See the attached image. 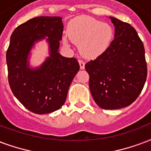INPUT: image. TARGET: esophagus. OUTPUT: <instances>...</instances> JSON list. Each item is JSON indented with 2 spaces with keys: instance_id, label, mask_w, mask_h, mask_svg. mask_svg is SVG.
Listing matches in <instances>:
<instances>
[{
  "instance_id": "1",
  "label": "esophagus",
  "mask_w": 151,
  "mask_h": 151,
  "mask_svg": "<svg viewBox=\"0 0 151 151\" xmlns=\"http://www.w3.org/2000/svg\"><path fill=\"white\" fill-rule=\"evenodd\" d=\"M78 63H79L81 69V70H84V69H85V64H86V63H84L82 60H78Z\"/></svg>"
}]
</instances>
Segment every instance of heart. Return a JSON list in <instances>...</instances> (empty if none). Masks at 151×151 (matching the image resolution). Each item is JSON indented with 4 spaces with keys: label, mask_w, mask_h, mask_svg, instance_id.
I'll use <instances>...</instances> for the list:
<instances>
[{
    "label": "heart",
    "mask_w": 151,
    "mask_h": 151,
    "mask_svg": "<svg viewBox=\"0 0 151 151\" xmlns=\"http://www.w3.org/2000/svg\"><path fill=\"white\" fill-rule=\"evenodd\" d=\"M68 36L75 44L79 45L81 55L88 58H94L103 54L109 47L113 35L112 28L92 17H79L70 23ZM63 44L70 47V41L63 38Z\"/></svg>",
    "instance_id": "obj_1"
}]
</instances>
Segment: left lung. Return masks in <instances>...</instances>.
<instances>
[{
  "mask_svg": "<svg viewBox=\"0 0 151 151\" xmlns=\"http://www.w3.org/2000/svg\"><path fill=\"white\" fill-rule=\"evenodd\" d=\"M115 38L107 50L85 65L96 104L118 109L132 104L142 92L147 76L144 46L132 25L109 17Z\"/></svg>",
  "mask_w": 151,
  "mask_h": 151,
  "instance_id": "1",
  "label": "left lung"
}]
</instances>
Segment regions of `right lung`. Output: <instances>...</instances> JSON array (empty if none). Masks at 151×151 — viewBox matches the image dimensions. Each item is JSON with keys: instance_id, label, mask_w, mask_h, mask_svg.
Instances as JSON below:
<instances>
[{"instance_id": "obj_1", "label": "right lung", "mask_w": 151, "mask_h": 151, "mask_svg": "<svg viewBox=\"0 0 151 151\" xmlns=\"http://www.w3.org/2000/svg\"><path fill=\"white\" fill-rule=\"evenodd\" d=\"M63 32L62 17H39L19 25L10 38L6 53L9 86L19 102L34 113H50L60 109L80 69L75 58L63 57L58 52ZM46 37L49 57L39 68H30L29 51Z\"/></svg>"}]
</instances>
